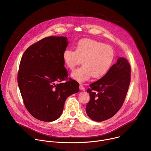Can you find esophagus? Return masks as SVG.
I'll use <instances>...</instances> for the list:
<instances>
[{"label":"esophagus","instance_id":"34e87169","mask_svg":"<svg viewBox=\"0 0 151 151\" xmlns=\"http://www.w3.org/2000/svg\"><path fill=\"white\" fill-rule=\"evenodd\" d=\"M79 89L81 90H82V91H85V89L84 87L83 86L82 83H80V85H79Z\"/></svg>","mask_w":151,"mask_h":151}]
</instances>
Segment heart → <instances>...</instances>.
<instances>
[{
  "label": "heart",
  "mask_w": 151,
  "mask_h": 151,
  "mask_svg": "<svg viewBox=\"0 0 151 151\" xmlns=\"http://www.w3.org/2000/svg\"><path fill=\"white\" fill-rule=\"evenodd\" d=\"M114 57L111 46L91 39H81L75 51L68 49L63 54L64 63L70 70H73L82 61L83 66L72 73V77L79 82L87 81L93 76L99 78L105 75L112 66Z\"/></svg>",
  "instance_id": "b5f03b06"
}]
</instances>
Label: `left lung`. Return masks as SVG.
I'll use <instances>...</instances> for the list:
<instances>
[{
	"label": "left lung",
	"mask_w": 151,
	"mask_h": 151,
	"mask_svg": "<svg viewBox=\"0 0 151 151\" xmlns=\"http://www.w3.org/2000/svg\"><path fill=\"white\" fill-rule=\"evenodd\" d=\"M131 79V67L121 57L100 79L90 85L87 90L90 100L86 112L93 121L101 122L114 116L125 100Z\"/></svg>",
	"instance_id": "8db88e82"
}]
</instances>
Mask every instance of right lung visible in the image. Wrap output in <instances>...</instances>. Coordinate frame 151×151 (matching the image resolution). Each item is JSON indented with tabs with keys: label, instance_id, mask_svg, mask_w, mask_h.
<instances>
[{
	"label": "right lung",
	"instance_id": "1",
	"mask_svg": "<svg viewBox=\"0 0 151 151\" xmlns=\"http://www.w3.org/2000/svg\"><path fill=\"white\" fill-rule=\"evenodd\" d=\"M68 45L66 37H47L30 46L21 58L17 77L19 91L27 111L40 121L57 119L66 99L79 91V83L68 78L64 66L63 54Z\"/></svg>",
	"mask_w": 151,
	"mask_h": 151
}]
</instances>
